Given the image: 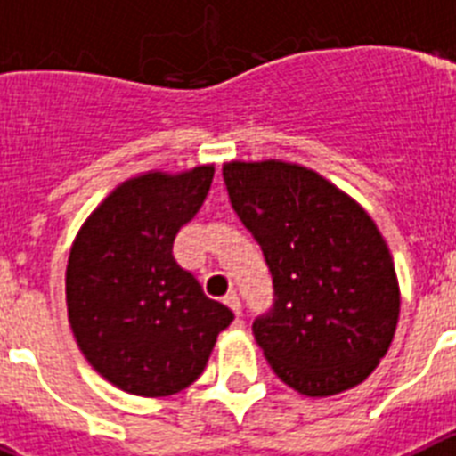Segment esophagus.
I'll use <instances>...</instances> for the list:
<instances>
[{"mask_svg": "<svg viewBox=\"0 0 456 456\" xmlns=\"http://www.w3.org/2000/svg\"><path fill=\"white\" fill-rule=\"evenodd\" d=\"M224 304L228 305V308L232 310V313H235V315H240L241 313V304H240V297H237L235 292H228L224 297Z\"/></svg>", "mask_w": 456, "mask_h": 456, "instance_id": "esophagus-1", "label": "esophagus"}]
</instances>
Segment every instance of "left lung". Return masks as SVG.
Returning a JSON list of instances; mask_svg holds the SVG:
<instances>
[{
    "instance_id": "obj_1",
    "label": "left lung",
    "mask_w": 456,
    "mask_h": 456,
    "mask_svg": "<svg viewBox=\"0 0 456 456\" xmlns=\"http://www.w3.org/2000/svg\"><path fill=\"white\" fill-rule=\"evenodd\" d=\"M224 180L272 272L276 299L253 336L276 377L308 397L365 381L400 320L393 256L372 216L301 164L235 159Z\"/></svg>"
}]
</instances>
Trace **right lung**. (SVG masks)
I'll use <instances>...</instances> for the list:
<instances>
[{
    "instance_id": "1",
    "label": "right lung",
    "mask_w": 456,
    "mask_h": 456,
    "mask_svg": "<svg viewBox=\"0 0 456 456\" xmlns=\"http://www.w3.org/2000/svg\"><path fill=\"white\" fill-rule=\"evenodd\" d=\"M212 178V164L139 173L93 209L72 241V336L93 370L125 393L167 397L184 390L235 320L173 257L175 235L200 209Z\"/></svg>"
}]
</instances>
